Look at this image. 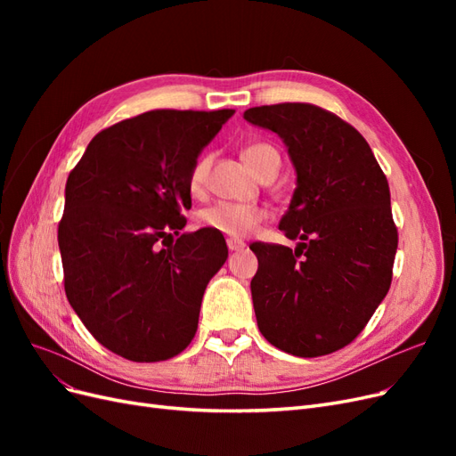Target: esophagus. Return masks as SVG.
I'll return each instance as SVG.
<instances>
[{
    "instance_id": "1",
    "label": "esophagus",
    "mask_w": 456,
    "mask_h": 456,
    "mask_svg": "<svg viewBox=\"0 0 456 456\" xmlns=\"http://www.w3.org/2000/svg\"><path fill=\"white\" fill-rule=\"evenodd\" d=\"M226 245H228V249H230V251H241L243 247H245V243H243V241H240V240H232V238L226 241Z\"/></svg>"
}]
</instances>
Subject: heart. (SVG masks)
<instances>
[{
    "instance_id": "b5f03b06",
    "label": "heart",
    "mask_w": 456,
    "mask_h": 456,
    "mask_svg": "<svg viewBox=\"0 0 456 456\" xmlns=\"http://www.w3.org/2000/svg\"><path fill=\"white\" fill-rule=\"evenodd\" d=\"M243 161L249 165V169L262 176L266 171L278 167L280 169V154L278 150L265 142H255L245 146ZM211 158L200 156L188 173V188L194 196H201L207 184V175H209ZM266 218V211L258 205H245V203H232V201H218L201 211L200 220L201 224L216 230L230 238H247L258 228L262 220Z\"/></svg>"
}]
</instances>
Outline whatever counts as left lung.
<instances>
[{
  "instance_id": "1",
  "label": "left lung",
  "mask_w": 456,
  "mask_h": 456,
  "mask_svg": "<svg viewBox=\"0 0 456 456\" xmlns=\"http://www.w3.org/2000/svg\"><path fill=\"white\" fill-rule=\"evenodd\" d=\"M243 118L278 133L297 169L280 230L298 247L251 245L258 329L287 354H333L362 333L392 283L397 228L388 181L362 133L329 110L281 102Z\"/></svg>"
}]
</instances>
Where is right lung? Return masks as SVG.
<instances>
[{"mask_svg": "<svg viewBox=\"0 0 456 456\" xmlns=\"http://www.w3.org/2000/svg\"><path fill=\"white\" fill-rule=\"evenodd\" d=\"M233 110H151L102 129L68 175L59 247L64 291L104 348L165 362L198 330L205 287L228 247L183 233L188 173Z\"/></svg>", "mask_w": 456, "mask_h": 456, "instance_id": "add662e5", "label": "right lung"}]
</instances>
